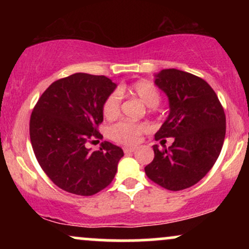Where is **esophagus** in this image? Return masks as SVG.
Returning <instances> with one entry per match:
<instances>
[{
    "mask_svg": "<svg viewBox=\"0 0 249 249\" xmlns=\"http://www.w3.org/2000/svg\"><path fill=\"white\" fill-rule=\"evenodd\" d=\"M136 150V147H124V152L125 153H131Z\"/></svg>",
    "mask_w": 249,
    "mask_h": 249,
    "instance_id": "obj_1",
    "label": "esophagus"
}]
</instances>
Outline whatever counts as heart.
I'll return each mask as SVG.
<instances>
[{
    "mask_svg": "<svg viewBox=\"0 0 249 249\" xmlns=\"http://www.w3.org/2000/svg\"><path fill=\"white\" fill-rule=\"evenodd\" d=\"M124 93H130L139 98L147 105L148 110L154 111L156 107L160 102V92L152 82L138 81L133 83L128 88L121 87L118 91L110 93L103 103V115L108 121H113L121 113V96ZM147 124L145 123H132L123 121L113 125L110 130V136L113 141L124 145L137 144L141 136L147 131Z\"/></svg>",
    "mask_w": 249,
    "mask_h": 249,
    "instance_id": "obj_1",
    "label": "heart"
}]
</instances>
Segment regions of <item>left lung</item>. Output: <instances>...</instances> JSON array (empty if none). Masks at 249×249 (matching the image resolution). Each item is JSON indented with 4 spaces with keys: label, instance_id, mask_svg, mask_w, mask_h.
<instances>
[{
    "label": "left lung",
    "instance_id": "left-lung-1",
    "mask_svg": "<svg viewBox=\"0 0 249 249\" xmlns=\"http://www.w3.org/2000/svg\"><path fill=\"white\" fill-rule=\"evenodd\" d=\"M154 83L170 102V115L154 138L174 142L162 150L154 145L145 173L159 186L181 191L200 181L215 164L225 141V111L211 85L192 73L165 69Z\"/></svg>",
    "mask_w": 249,
    "mask_h": 249
}]
</instances>
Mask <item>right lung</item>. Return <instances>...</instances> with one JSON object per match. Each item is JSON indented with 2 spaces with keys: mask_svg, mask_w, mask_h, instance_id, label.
Segmentation results:
<instances>
[{
  "mask_svg": "<svg viewBox=\"0 0 249 249\" xmlns=\"http://www.w3.org/2000/svg\"><path fill=\"white\" fill-rule=\"evenodd\" d=\"M116 87L105 76L77 72L53 82L34 107V153L51 181L67 192L93 196L115 178L122 148L103 142L98 151H90L88 144L103 138V103Z\"/></svg>",
  "mask_w": 249,
  "mask_h": 249,
  "instance_id": "right-lung-1",
  "label": "right lung"
}]
</instances>
